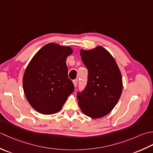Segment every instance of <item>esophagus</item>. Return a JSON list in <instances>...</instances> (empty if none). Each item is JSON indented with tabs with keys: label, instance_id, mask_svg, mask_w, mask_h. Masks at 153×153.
Segmentation results:
<instances>
[{
	"label": "esophagus",
	"instance_id": "34e87169",
	"mask_svg": "<svg viewBox=\"0 0 153 153\" xmlns=\"http://www.w3.org/2000/svg\"><path fill=\"white\" fill-rule=\"evenodd\" d=\"M73 84H74V87H76L77 84H78V80H77V79L74 80H73Z\"/></svg>",
	"mask_w": 153,
	"mask_h": 153
}]
</instances>
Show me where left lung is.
<instances>
[{"label": "left lung", "mask_w": 153, "mask_h": 153, "mask_svg": "<svg viewBox=\"0 0 153 153\" xmlns=\"http://www.w3.org/2000/svg\"><path fill=\"white\" fill-rule=\"evenodd\" d=\"M80 54L88 70V80L85 90L77 94L78 104L84 114L98 119L108 115L119 101L122 76L113 56L102 46L81 49Z\"/></svg>", "instance_id": "1"}]
</instances>
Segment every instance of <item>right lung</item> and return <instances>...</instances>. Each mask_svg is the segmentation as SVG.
Here are the masks:
<instances>
[{
    "instance_id": "add662e5",
    "label": "right lung",
    "mask_w": 153,
    "mask_h": 153,
    "mask_svg": "<svg viewBox=\"0 0 153 153\" xmlns=\"http://www.w3.org/2000/svg\"><path fill=\"white\" fill-rule=\"evenodd\" d=\"M73 52L69 46L49 43L27 65L22 79L24 92L31 106L39 113H57L74 92L66 64L67 57Z\"/></svg>"
}]
</instances>
